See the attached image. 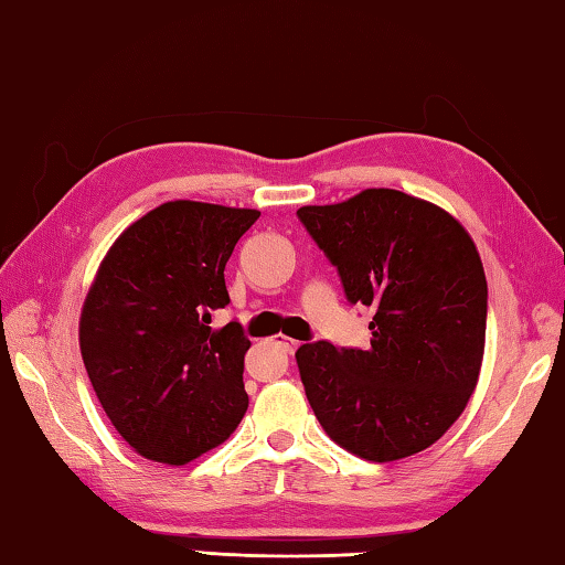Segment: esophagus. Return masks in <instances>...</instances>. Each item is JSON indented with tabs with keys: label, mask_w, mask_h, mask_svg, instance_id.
<instances>
[{
	"label": "esophagus",
	"mask_w": 565,
	"mask_h": 565,
	"mask_svg": "<svg viewBox=\"0 0 565 565\" xmlns=\"http://www.w3.org/2000/svg\"><path fill=\"white\" fill-rule=\"evenodd\" d=\"M275 344H277V348H280L282 352H295V350H298V342L290 340V338H280V340H275Z\"/></svg>",
	"instance_id": "34e87169"
}]
</instances>
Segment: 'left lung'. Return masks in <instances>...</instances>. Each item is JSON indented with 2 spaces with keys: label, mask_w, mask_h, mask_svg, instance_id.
<instances>
[{
  "label": "left lung",
  "mask_w": 565,
  "mask_h": 565,
  "mask_svg": "<svg viewBox=\"0 0 565 565\" xmlns=\"http://www.w3.org/2000/svg\"><path fill=\"white\" fill-rule=\"evenodd\" d=\"M338 267L352 305L374 310L367 350L308 342L295 352L322 429L367 461H397L441 439L477 390L487 275L444 207L392 188L298 211Z\"/></svg>",
  "instance_id": "left-lung-1"
}]
</instances>
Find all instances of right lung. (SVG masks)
Returning a JSON list of instances; mask_svg holds the SVG:
<instances>
[{
  "label": "right lung",
  "instance_id": "1",
  "mask_svg": "<svg viewBox=\"0 0 565 565\" xmlns=\"http://www.w3.org/2000/svg\"><path fill=\"white\" fill-rule=\"evenodd\" d=\"M260 211L168 201L108 247L78 320L98 402L141 457L183 467L223 444L247 409L250 340L225 308V263Z\"/></svg>",
  "mask_w": 565,
  "mask_h": 565
}]
</instances>
